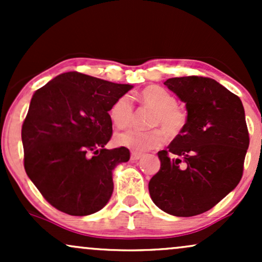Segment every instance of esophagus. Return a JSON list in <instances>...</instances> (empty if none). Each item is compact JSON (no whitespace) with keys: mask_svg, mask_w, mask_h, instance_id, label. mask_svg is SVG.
<instances>
[{"mask_svg":"<svg viewBox=\"0 0 262 262\" xmlns=\"http://www.w3.org/2000/svg\"><path fill=\"white\" fill-rule=\"evenodd\" d=\"M141 156H143V155H141L140 152H137V151H132L130 159H132V160H133V161H138V160H139V159L141 158Z\"/></svg>","mask_w":262,"mask_h":262,"instance_id":"34e87169","label":"esophagus"}]
</instances>
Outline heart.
<instances>
[{
  "mask_svg": "<svg viewBox=\"0 0 262 262\" xmlns=\"http://www.w3.org/2000/svg\"><path fill=\"white\" fill-rule=\"evenodd\" d=\"M139 100L155 110L150 121L152 127L160 125L171 137H175L185 128L187 114L176 106V97L166 89L158 85L145 87L139 93ZM133 102L128 95H123L117 98L110 108L111 121L118 128L127 127L133 119ZM114 141L117 145L124 146L134 151H146L164 144L165 131L161 128H152L149 130L128 128L117 133Z\"/></svg>",
  "mask_w": 262,
  "mask_h": 262,
  "instance_id": "heart-1",
  "label": "heart"
}]
</instances>
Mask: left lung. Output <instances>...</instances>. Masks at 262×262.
Instances as JSON below:
<instances>
[{"mask_svg":"<svg viewBox=\"0 0 262 262\" xmlns=\"http://www.w3.org/2000/svg\"><path fill=\"white\" fill-rule=\"evenodd\" d=\"M165 85L186 103L187 122L158 152L161 166L149 193L164 212L192 217L213 208L242 180L250 143L244 107L209 77H172Z\"/></svg>","mask_w":262,"mask_h":262,"instance_id":"left-lung-1","label":"left lung"}]
</instances>
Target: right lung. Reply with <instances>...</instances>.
<instances>
[{"label":"right lung","instance_id":"add662e5","mask_svg":"<svg viewBox=\"0 0 262 262\" xmlns=\"http://www.w3.org/2000/svg\"><path fill=\"white\" fill-rule=\"evenodd\" d=\"M132 87L71 71L33 95L22 125L25 169L56 209L89 215L110 201L112 171L130 152L104 148L112 137L108 112Z\"/></svg>","mask_w":262,"mask_h":262}]
</instances>
